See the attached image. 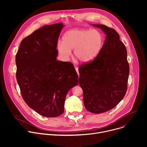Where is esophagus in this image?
<instances>
[{"instance_id": "34e87169", "label": "esophagus", "mask_w": 147, "mask_h": 147, "mask_svg": "<svg viewBox=\"0 0 147 147\" xmlns=\"http://www.w3.org/2000/svg\"><path fill=\"white\" fill-rule=\"evenodd\" d=\"M75 69H76V71H77V74H78V75L79 76V72H78V68L77 67H76V66H75Z\"/></svg>"}]
</instances>
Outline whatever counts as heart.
Masks as SVG:
<instances>
[{
    "label": "heart",
    "mask_w": 147,
    "mask_h": 147,
    "mask_svg": "<svg viewBox=\"0 0 147 147\" xmlns=\"http://www.w3.org/2000/svg\"><path fill=\"white\" fill-rule=\"evenodd\" d=\"M104 42L102 33L97 30L74 28L67 31L63 42L57 44V48L60 56L67 59L71 55V50L81 62L88 63L95 59L100 53Z\"/></svg>",
    "instance_id": "obj_1"
}]
</instances>
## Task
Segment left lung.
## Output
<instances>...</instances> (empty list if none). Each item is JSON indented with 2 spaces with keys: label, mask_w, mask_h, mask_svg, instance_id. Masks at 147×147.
Listing matches in <instances>:
<instances>
[{
  "label": "left lung",
  "mask_w": 147,
  "mask_h": 147,
  "mask_svg": "<svg viewBox=\"0 0 147 147\" xmlns=\"http://www.w3.org/2000/svg\"><path fill=\"white\" fill-rule=\"evenodd\" d=\"M106 34L99 55L78 68L79 84L86 109L93 113L107 112L123 99L127 91L129 65L127 50L113 28L92 24Z\"/></svg>",
  "instance_id": "left-lung-1"
}]
</instances>
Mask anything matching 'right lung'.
<instances>
[{
	"label": "right lung",
	"instance_id": "right-lung-1",
	"mask_svg": "<svg viewBox=\"0 0 147 147\" xmlns=\"http://www.w3.org/2000/svg\"><path fill=\"white\" fill-rule=\"evenodd\" d=\"M62 23L44 26L25 38L16 56V78L22 97L39 115L55 117L64 112L69 91L78 83L70 62L57 60Z\"/></svg>",
	"mask_w": 147,
	"mask_h": 147
}]
</instances>
